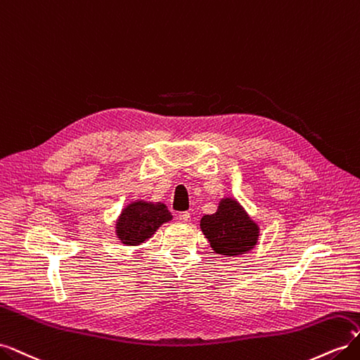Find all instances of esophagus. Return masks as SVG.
<instances>
[{"label":"esophagus","mask_w":360,"mask_h":360,"mask_svg":"<svg viewBox=\"0 0 360 360\" xmlns=\"http://www.w3.org/2000/svg\"><path fill=\"white\" fill-rule=\"evenodd\" d=\"M179 219H180L181 222H189V221H191V213H189V212H181V213H179Z\"/></svg>","instance_id":"obj_1"}]
</instances>
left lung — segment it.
Here are the masks:
<instances>
[{"instance_id":"1","label":"left lung","mask_w":360,"mask_h":360,"mask_svg":"<svg viewBox=\"0 0 360 360\" xmlns=\"http://www.w3.org/2000/svg\"><path fill=\"white\" fill-rule=\"evenodd\" d=\"M201 231L216 254L236 257L249 252L258 243L259 226L231 197L219 201L213 214L201 217Z\"/></svg>"}]
</instances>
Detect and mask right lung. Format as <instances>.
<instances>
[{
  "label": "right lung",
  "mask_w": 360,
  "mask_h": 360,
  "mask_svg": "<svg viewBox=\"0 0 360 360\" xmlns=\"http://www.w3.org/2000/svg\"><path fill=\"white\" fill-rule=\"evenodd\" d=\"M172 214L163 202L136 200L129 202L115 224L118 240L126 246H138L153 236L162 224L169 222Z\"/></svg>",
  "instance_id": "1"
}]
</instances>
